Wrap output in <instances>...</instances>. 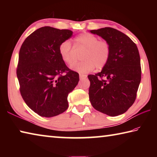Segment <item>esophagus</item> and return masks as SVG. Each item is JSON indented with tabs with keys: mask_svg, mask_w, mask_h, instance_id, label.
<instances>
[{
	"mask_svg": "<svg viewBox=\"0 0 157 157\" xmlns=\"http://www.w3.org/2000/svg\"><path fill=\"white\" fill-rule=\"evenodd\" d=\"M86 75H84V74H79V79H84V78H86Z\"/></svg>",
	"mask_w": 157,
	"mask_h": 157,
	"instance_id": "obj_1",
	"label": "esophagus"
}]
</instances>
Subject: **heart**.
Masks as SVG:
<instances>
[{"instance_id":"obj_1","label":"heart","mask_w":157,"mask_h":157,"mask_svg":"<svg viewBox=\"0 0 157 157\" xmlns=\"http://www.w3.org/2000/svg\"><path fill=\"white\" fill-rule=\"evenodd\" d=\"M74 46L83 48L84 52L81 55V62L72 66L74 71L80 73L92 71L95 67L98 70L102 69L109 60L111 47L105 40H98L94 34L84 33L77 36L74 39ZM59 53L63 62L69 66L75 63V57L71 42L69 40L62 41L59 46Z\"/></svg>"}]
</instances>
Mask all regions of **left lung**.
Here are the masks:
<instances>
[{
  "label": "left lung",
  "instance_id": "1",
  "mask_svg": "<svg viewBox=\"0 0 157 157\" xmlns=\"http://www.w3.org/2000/svg\"><path fill=\"white\" fill-rule=\"evenodd\" d=\"M110 45L109 60L102 71L89 75V100L94 109L110 116L126 112L134 104L141 79V67L136 44L112 28L91 30Z\"/></svg>",
  "mask_w": 157,
  "mask_h": 157
}]
</instances>
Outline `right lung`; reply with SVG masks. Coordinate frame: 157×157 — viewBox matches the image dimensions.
<instances>
[{
  "mask_svg": "<svg viewBox=\"0 0 157 157\" xmlns=\"http://www.w3.org/2000/svg\"><path fill=\"white\" fill-rule=\"evenodd\" d=\"M72 35L69 30L42 27L30 34L20 48L17 75L21 95L42 117L64 112L68 95L79 82V74L67 67L59 53V44Z\"/></svg>",
  "mask_w": 157,
  "mask_h": 157,
  "instance_id": "obj_1",
  "label": "right lung"
}]
</instances>
